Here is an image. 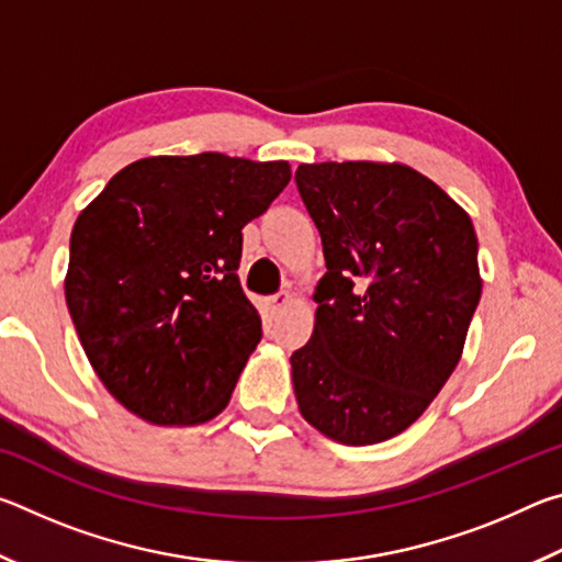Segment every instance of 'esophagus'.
I'll return each mask as SVG.
<instances>
[{
  "label": "esophagus",
  "instance_id": "34e87169",
  "mask_svg": "<svg viewBox=\"0 0 562 562\" xmlns=\"http://www.w3.org/2000/svg\"><path fill=\"white\" fill-rule=\"evenodd\" d=\"M292 302V292L282 290L278 294H272V297H268V310L272 312V315H280V312L288 307V304Z\"/></svg>",
  "mask_w": 562,
  "mask_h": 562
}]
</instances>
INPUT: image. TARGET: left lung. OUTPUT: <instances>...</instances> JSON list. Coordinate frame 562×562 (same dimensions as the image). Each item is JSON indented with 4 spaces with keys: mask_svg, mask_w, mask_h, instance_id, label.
Returning <instances> with one entry per match:
<instances>
[{
    "mask_svg": "<svg viewBox=\"0 0 562 562\" xmlns=\"http://www.w3.org/2000/svg\"><path fill=\"white\" fill-rule=\"evenodd\" d=\"M294 180L327 265L290 359L300 414L345 446L394 439L463 355L483 288L473 223L404 164H302Z\"/></svg>",
    "mask_w": 562,
    "mask_h": 562,
    "instance_id": "8db88e82",
    "label": "left lung"
}]
</instances>
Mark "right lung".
I'll use <instances>...</instances> for the list:
<instances>
[{
	"label": "right lung",
	"mask_w": 562,
	"mask_h": 562,
	"mask_svg": "<svg viewBox=\"0 0 562 562\" xmlns=\"http://www.w3.org/2000/svg\"><path fill=\"white\" fill-rule=\"evenodd\" d=\"M290 178L288 160L150 156L76 217L66 304L93 372L131 414L195 426L231 402L262 337L237 278L243 227Z\"/></svg>",
	"instance_id": "right-lung-1"
}]
</instances>
